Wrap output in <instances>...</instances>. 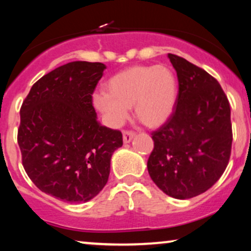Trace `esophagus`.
Here are the masks:
<instances>
[{
	"label": "esophagus",
	"instance_id": "34e87169",
	"mask_svg": "<svg viewBox=\"0 0 251 251\" xmlns=\"http://www.w3.org/2000/svg\"><path fill=\"white\" fill-rule=\"evenodd\" d=\"M133 137H135V132L133 131H128V130L123 131V142H125L126 144L131 142V139L133 138Z\"/></svg>",
	"mask_w": 251,
	"mask_h": 251
}]
</instances>
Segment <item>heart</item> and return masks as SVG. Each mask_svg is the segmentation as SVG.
Segmentation results:
<instances>
[{"mask_svg": "<svg viewBox=\"0 0 251 251\" xmlns=\"http://www.w3.org/2000/svg\"><path fill=\"white\" fill-rule=\"evenodd\" d=\"M177 100V80L166 65H137L115 74L106 83V94L95 96V105L113 126H121L135 108L139 122L149 128L166 123Z\"/></svg>", "mask_w": 251, "mask_h": 251, "instance_id": "obj_1", "label": "heart"}]
</instances>
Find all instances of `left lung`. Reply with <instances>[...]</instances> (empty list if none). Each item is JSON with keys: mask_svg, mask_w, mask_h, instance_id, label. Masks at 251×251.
<instances>
[{"mask_svg": "<svg viewBox=\"0 0 251 251\" xmlns=\"http://www.w3.org/2000/svg\"><path fill=\"white\" fill-rule=\"evenodd\" d=\"M168 57L178 77L176 106L169 120L152 132L147 169L161 191L185 200L209 190L227 167L231 107L215 77L179 56Z\"/></svg>", "mask_w": 251, "mask_h": 251, "instance_id": "left-lung-1", "label": "left lung"}]
</instances>
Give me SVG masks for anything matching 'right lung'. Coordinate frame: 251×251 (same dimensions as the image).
Returning a JSON list of instances; mask_svg holds the SVG:
<instances>
[{
    "label": "right lung",
    "mask_w": 251,
    "mask_h": 251,
    "mask_svg": "<svg viewBox=\"0 0 251 251\" xmlns=\"http://www.w3.org/2000/svg\"><path fill=\"white\" fill-rule=\"evenodd\" d=\"M106 68L72 61L36 81L20 108L18 145L35 186L59 200L94 199L107 183L122 133L97 121L92 94Z\"/></svg>",
    "instance_id": "add662e5"
}]
</instances>
